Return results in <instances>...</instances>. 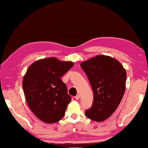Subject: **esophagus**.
Returning a JSON list of instances; mask_svg holds the SVG:
<instances>
[{"mask_svg":"<svg viewBox=\"0 0 148 148\" xmlns=\"http://www.w3.org/2000/svg\"><path fill=\"white\" fill-rule=\"evenodd\" d=\"M75 98L76 100H79L80 99V95H77L75 97Z\"/></svg>","mask_w":148,"mask_h":148,"instance_id":"obj_1","label":"esophagus"}]
</instances>
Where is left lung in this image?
<instances>
[{"instance_id":"left-lung-1","label":"left lung","mask_w":148,"mask_h":148,"mask_svg":"<svg viewBox=\"0 0 148 148\" xmlns=\"http://www.w3.org/2000/svg\"><path fill=\"white\" fill-rule=\"evenodd\" d=\"M85 72L93 92L92 106L86 116L96 122H102L115 112L126 89V71L117 60L106 55H97L83 62Z\"/></svg>"}]
</instances>
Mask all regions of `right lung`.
Here are the masks:
<instances>
[{"instance_id":"add662e5","label":"right lung","mask_w":148,"mask_h":148,"mask_svg":"<svg viewBox=\"0 0 148 148\" xmlns=\"http://www.w3.org/2000/svg\"><path fill=\"white\" fill-rule=\"evenodd\" d=\"M74 63L54 57L38 60L27 69L22 87L30 110L42 122L53 124L64 115L71 97L62 77Z\"/></svg>"}]
</instances>
